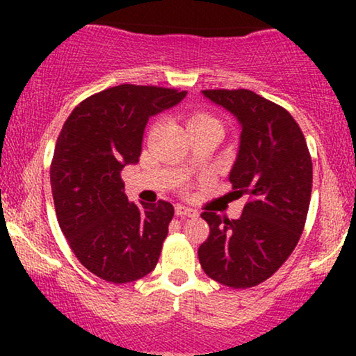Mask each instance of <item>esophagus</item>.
Returning <instances> with one entry per match:
<instances>
[{"instance_id":"esophagus-1","label":"esophagus","mask_w":356,"mask_h":356,"mask_svg":"<svg viewBox=\"0 0 356 356\" xmlns=\"http://www.w3.org/2000/svg\"><path fill=\"white\" fill-rule=\"evenodd\" d=\"M175 214H177L179 218H195L197 212L191 209V207L184 206V204H177V206H175Z\"/></svg>"}]
</instances>
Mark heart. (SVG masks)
<instances>
[{"label":"heart","instance_id":"1","mask_svg":"<svg viewBox=\"0 0 356 356\" xmlns=\"http://www.w3.org/2000/svg\"><path fill=\"white\" fill-rule=\"evenodd\" d=\"M202 122H216L214 118L207 117V115H195L189 120V125H195V124H202Z\"/></svg>","mask_w":356,"mask_h":356}]
</instances>
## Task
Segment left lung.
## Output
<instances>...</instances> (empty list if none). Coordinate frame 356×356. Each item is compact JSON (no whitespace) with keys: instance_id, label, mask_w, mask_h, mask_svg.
Returning a JSON list of instances; mask_svg holds the SVG:
<instances>
[{"instance_id":"1","label":"left lung","mask_w":356,"mask_h":356,"mask_svg":"<svg viewBox=\"0 0 356 356\" xmlns=\"http://www.w3.org/2000/svg\"><path fill=\"white\" fill-rule=\"evenodd\" d=\"M202 95L241 125L229 182L248 202L239 219L202 212L211 231L199 246V263L220 284L251 288L275 275L300 241L312 197V157L300 125L280 105L244 88Z\"/></svg>"}]
</instances>
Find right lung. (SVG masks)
<instances>
[{
	"instance_id": "1",
	"label": "right lung",
	"mask_w": 356,
	"mask_h": 356,
	"mask_svg": "<svg viewBox=\"0 0 356 356\" xmlns=\"http://www.w3.org/2000/svg\"><path fill=\"white\" fill-rule=\"evenodd\" d=\"M187 92L118 85L73 108L50 167L60 229L79 261L102 280L124 284L154 271L174 207L167 201L129 202L120 172L137 164L150 117Z\"/></svg>"
}]
</instances>
